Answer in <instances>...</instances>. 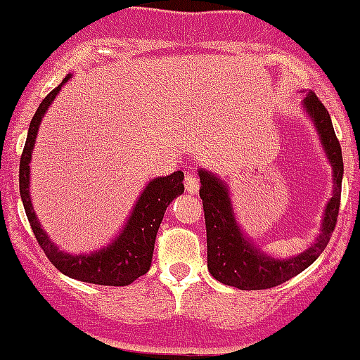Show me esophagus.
Returning a JSON list of instances; mask_svg holds the SVG:
<instances>
[{
  "label": "esophagus",
  "instance_id": "esophagus-1",
  "mask_svg": "<svg viewBox=\"0 0 360 360\" xmlns=\"http://www.w3.org/2000/svg\"><path fill=\"white\" fill-rule=\"evenodd\" d=\"M185 191L188 192V194H198L199 192V179L195 175H187L185 176Z\"/></svg>",
  "mask_w": 360,
  "mask_h": 360
}]
</instances>
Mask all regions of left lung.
Masks as SVG:
<instances>
[{
  "label": "left lung",
  "instance_id": "1",
  "mask_svg": "<svg viewBox=\"0 0 360 360\" xmlns=\"http://www.w3.org/2000/svg\"><path fill=\"white\" fill-rule=\"evenodd\" d=\"M304 92V91H302ZM302 110L311 120L327 161L333 168V195L327 201L320 224V233L311 245L301 254L280 259L266 254L243 229L234 215L233 201L227 184L205 168L198 169L206 222V248H208V271L219 282L240 290H261L276 287L292 276L300 275L316 261L330 240L340 212L343 158L334 133L329 112L313 92H306Z\"/></svg>",
  "mask_w": 360,
  "mask_h": 360
}]
</instances>
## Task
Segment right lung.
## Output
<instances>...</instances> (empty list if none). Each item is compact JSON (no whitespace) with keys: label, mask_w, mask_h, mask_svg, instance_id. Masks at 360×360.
<instances>
[{"label":"right lung","mask_w":360,"mask_h":360,"mask_svg":"<svg viewBox=\"0 0 360 360\" xmlns=\"http://www.w3.org/2000/svg\"><path fill=\"white\" fill-rule=\"evenodd\" d=\"M70 78L71 73L41 101L37 113L31 119L26 145H24L22 158H20V198H22L24 210H26L27 220H30L34 238L38 240L40 247L44 248L49 261L63 275L80 280V282L96 283V285H129V283H133L134 280L140 278L141 275H145L150 269L159 226H161L162 217H165L169 202L184 192V184H181L184 181V173L175 172L168 176H158V179H152L148 181L145 185L143 192L140 194V198H138V201L134 202L133 210H131L129 217L126 219L122 229L105 247L89 252V254H70V252L60 250L58 245L49 238V234L45 233L37 213H34L30 192V165L41 120H44L45 113H47V110L54 103L56 96L59 94L60 87Z\"/></svg>","instance_id":"right-lung-1"}]
</instances>
